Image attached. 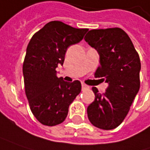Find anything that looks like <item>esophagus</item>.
Masks as SVG:
<instances>
[{
  "label": "esophagus",
  "instance_id": "obj_1",
  "mask_svg": "<svg viewBox=\"0 0 150 150\" xmlns=\"http://www.w3.org/2000/svg\"><path fill=\"white\" fill-rule=\"evenodd\" d=\"M89 87L86 85V84H84V83H82V89L83 90H86V89H88Z\"/></svg>",
  "mask_w": 150,
  "mask_h": 150
}]
</instances>
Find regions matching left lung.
Listing matches in <instances>:
<instances>
[{"label": "left lung", "instance_id": "left-lung-1", "mask_svg": "<svg viewBox=\"0 0 150 150\" xmlns=\"http://www.w3.org/2000/svg\"><path fill=\"white\" fill-rule=\"evenodd\" d=\"M85 42L100 55L96 78L108 83L101 94L92 88L95 100L87 108L91 123L102 130H112L123 122L140 88L141 62L129 36L122 29L91 30Z\"/></svg>", "mask_w": 150, "mask_h": 150}]
</instances>
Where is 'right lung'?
I'll return each instance as SVG.
<instances>
[{
  "mask_svg": "<svg viewBox=\"0 0 150 150\" xmlns=\"http://www.w3.org/2000/svg\"><path fill=\"white\" fill-rule=\"evenodd\" d=\"M88 29H77L60 21L46 24L31 38L23 64L25 89L30 108L41 124L62 123L69 105L80 93L79 80L67 83L56 76L67 48L79 42Z\"/></svg>",
  "mask_w": 150,
  "mask_h": 150,
  "instance_id": "obj_1",
  "label": "right lung"
}]
</instances>
